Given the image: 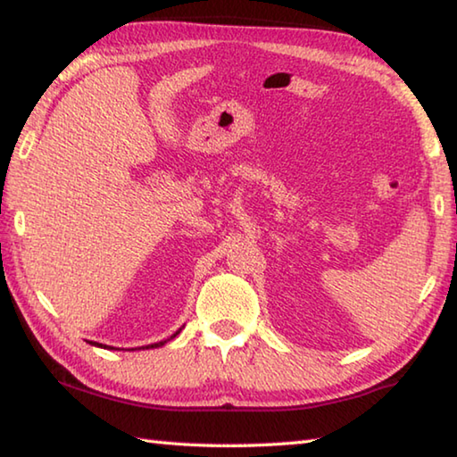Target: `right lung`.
Instances as JSON below:
<instances>
[{
    "label": "right lung",
    "mask_w": 457,
    "mask_h": 457,
    "mask_svg": "<svg viewBox=\"0 0 457 457\" xmlns=\"http://www.w3.org/2000/svg\"><path fill=\"white\" fill-rule=\"evenodd\" d=\"M179 330H181V328H179ZM179 330H177L171 338H175L177 335H179ZM167 340H169V338H167ZM167 340H161V343H154V345H146V349H157V346H163V345L167 343ZM95 345H96V346H103V345H98V343H95ZM104 349H108L106 345H104ZM111 349H112V346H111ZM143 349H145V346H143Z\"/></svg>",
    "instance_id": "obj_1"
}]
</instances>
